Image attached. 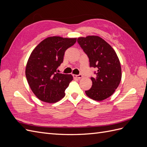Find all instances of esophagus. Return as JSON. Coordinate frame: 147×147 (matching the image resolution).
<instances>
[{"mask_svg": "<svg viewBox=\"0 0 147 147\" xmlns=\"http://www.w3.org/2000/svg\"><path fill=\"white\" fill-rule=\"evenodd\" d=\"M73 77L75 78H77V79H80L83 77V75L80 74V75H73Z\"/></svg>", "mask_w": 147, "mask_h": 147, "instance_id": "esophagus-1", "label": "esophagus"}]
</instances>
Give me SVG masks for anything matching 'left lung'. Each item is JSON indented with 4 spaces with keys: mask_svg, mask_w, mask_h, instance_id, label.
Here are the masks:
<instances>
[{
    "mask_svg": "<svg viewBox=\"0 0 147 147\" xmlns=\"http://www.w3.org/2000/svg\"><path fill=\"white\" fill-rule=\"evenodd\" d=\"M77 42L87 55L90 65L97 69L92 84L86 94L101 101L112 96L121 80V68L116 52L104 39L96 35L79 37Z\"/></svg>",
    "mask_w": 147,
    "mask_h": 147,
    "instance_id": "left-lung-1",
    "label": "left lung"
}]
</instances>
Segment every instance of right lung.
I'll return each mask as SVG.
<instances>
[{
	"instance_id": "right-lung-1",
	"label": "right lung",
	"mask_w": 147,
	"mask_h": 147,
	"mask_svg": "<svg viewBox=\"0 0 147 147\" xmlns=\"http://www.w3.org/2000/svg\"><path fill=\"white\" fill-rule=\"evenodd\" d=\"M76 41V38L50 37L31 53L26 64V76L31 90L40 100L55 103L64 97V91L73 77L57 73V69L63 62L67 49Z\"/></svg>"
}]
</instances>
